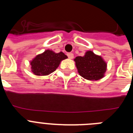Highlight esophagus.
I'll use <instances>...</instances> for the list:
<instances>
[{
	"label": "esophagus",
	"instance_id": "1",
	"mask_svg": "<svg viewBox=\"0 0 133 133\" xmlns=\"http://www.w3.org/2000/svg\"><path fill=\"white\" fill-rule=\"evenodd\" d=\"M67 56L68 57H69L70 59H72L74 57V55L72 53H70V52H69V53H67Z\"/></svg>",
	"mask_w": 133,
	"mask_h": 133
}]
</instances>
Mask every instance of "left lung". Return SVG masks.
Returning <instances> with one entry per match:
<instances>
[{
  "instance_id": "1",
  "label": "left lung",
  "mask_w": 133,
  "mask_h": 133,
  "mask_svg": "<svg viewBox=\"0 0 133 133\" xmlns=\"http://www.w3.org/2000/svg\"><path fill=\"white\" fill-rule=\"evenodd\" d=\"M79 75L89 81H97L104 77L107 64L101 56L96 55L92 51H87L84 56L75 58Z\"/></svg>"
}]
</instances>
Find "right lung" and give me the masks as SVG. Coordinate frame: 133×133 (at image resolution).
I'll return each mask as SVG.
<instances>
[{
	"mask_svg": "<svg viewBox=\"0 0 133 133\" xmlns=\"http://www.w3.org/2000/svg\"><path fill=\"white\" fill-rule=\"evenodd\" d=\"M66 58L67 56L63 52L55 53L52 50H46L30 62L32 71L38 76L48 75L58 68L61 61Z\"/></svg>",
	"mask_w": 133,
	"mask_h": 133,
	"instance_id": "right-lung-1",
	"label": "right lung"
}]
</instances>
